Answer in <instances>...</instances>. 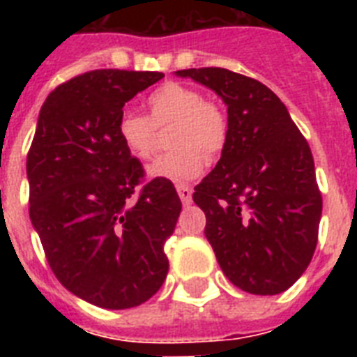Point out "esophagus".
Segmentation results:
<instances>
[{"label":"esophagus","instance_id":"esophagus-1","mask_svg":"<svg viewBox=\"0 0 357 357\" xmlns=\"http://www.w3.org/2000/svg\"><path fill=\"white\" fill-rule=\"evenodd\" d=\"M176 189H178V195L179 198H181V202H183L185 206H189L190 200H192V189H190L189 185H185V183L176 185Z\"/></svg>","mask_w":357,"mask_h":357}]
</instances>
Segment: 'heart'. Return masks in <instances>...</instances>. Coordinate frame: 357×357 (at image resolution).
I'll return each mask as SVG.
<instances>
[{"label": "heart", "mask_w": 357, "mask_h": 357, "mask_svg": "<svg viewBox=\"0 0 357 357\" xmlns=\"http://www.w3.org/2000/svg\"><path fill=\"white\" fill-rule=\"evenodd\" d=\"M150 116L123 111L116 135L126 150L139 161H148L157 148V129L168 131L165 155L150 167L153 178L189 181L200 176L204 161L215 162L226 150L229 119L226 109L202 91L183 83H165L148 98Z\"/></svg>", "instance_id": "heart-1"}]
</instances>
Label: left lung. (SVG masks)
Segmentation results:
<instances>
[{"instance_id":"obj_1","label":"left lung","mask_w":357,"mask_h":357,"mask_svg":"<svg viewBox=\"0 0 357 357\" xmlns=\"http://www.w3.org/2000/svg\"><path fill=\"white\" fill-rule=\"evenodd\" d=\"M228 105L229 139L192 200L228 280L252 294L287 291L319 241L322 196L310 144L274 92L226 68L176 72Z\"/></svg>"}]
</instances>
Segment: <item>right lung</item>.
Wrapping results in <instances>:
<instances>
[{"label": "right lung", "instance_id": "add662e5", "mask_svg": "<svg viewBox=\"0 0 357 357\" xmlns=\"http://www.w3.org/2000/svg\"><path fill=\"white\" fill-rule=\"evenodd\" d=\"M161 77L92 70L64 81L42 105L27 153L29 217L50 268L105 310L142 304L168 272L165 243L181 200L168 179H146L116 135L126 102Z\"/></svg>", "mask_w": 357, "mask_h": 357}]
</instances>
